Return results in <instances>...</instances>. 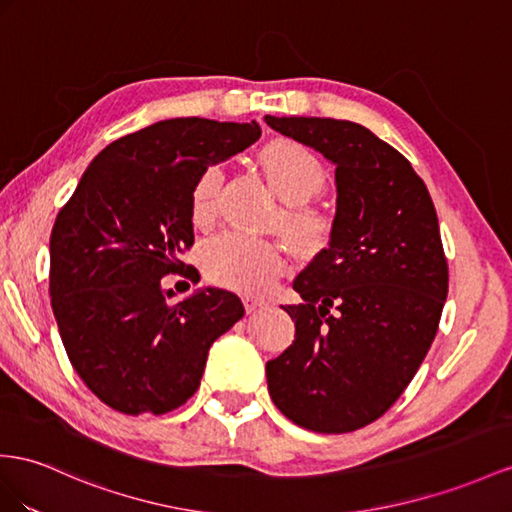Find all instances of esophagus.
Segmentation results:
<instances>
[{
	"label": "esophagus",
	"mask_w": 512,
	"mask_h": 512,
	"mask_svg": "<svg viewBox=\"0 0 512 512\" xmlns=\"http://www.w3.org/2000/svg\"><path fill=\"white\" fill-rule=\"evenodd\" d=\"M261 305H264V300H259V298H255V296H244V307H246L248 313L257 311Z\"/></svg>",
	"instance_id": "obj_1"
}]
</instances>
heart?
<instances>
[{
    "instance_id": "obj_1",
    "label": "heart",
    "mask_w": 512,
    "mask_h": 512,
    "mask_svg": "<svg viewBox=\"0 0 512 512\" xmlns=\"http://www.w3.org/2000/svg\"><path fill=\"white\" fill-rule=\"evenodd\" d=\"M259 162L270 188L281 201L290 203L281 216V227L298 244H316L324 233V218L309 205L326 186V168L320 157L290 138L268 142L259 153ZM222 168H205L192 188V220L207 227L218 209L222 188ZM201 266L205 277L222 287L259 294L277 281L285 259L281 248L272 242L251 238L244 233H222L201 246Z\"/></svg>"
}]
</instances>
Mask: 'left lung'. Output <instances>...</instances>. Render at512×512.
I'll list each match as a JSON object with an SVG mask.
<instances>
[{
  "label": "left lung",
  "mask_w": 512,
  "mask_h": 512,
  "mask_svg": "<svg viewBox=\"0 0 512 512\" xmlns=\"http://www.w3.org/2000/svg\"><path fill=\"white\" fill-rule=\"evenodd\" d=\"M279 134L333 162L329 246L298 274L285 305L296 339L266 363L277 409L313 432L372 424L413 381L437 335L448 261L426 183L368 127L318 116H266Z\"/></svg>",
  "instance_id": "1"
}]
</instances>
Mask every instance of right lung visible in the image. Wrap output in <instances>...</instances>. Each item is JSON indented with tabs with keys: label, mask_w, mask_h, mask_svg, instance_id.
<instances>
[{
	"label": "right lung",
	"mask_w": 512,
	"mask_h": 512,
	"mask_svg": "<svg viewBox=\"0 0 512 512\" xmlns=\"http://www.w3.org/2000/svg\"><path fill=\"white\" fill-rule=\"evenodd\" d=\"M261 136L253 123L168 119L114 140L51 229L49 294L64 350L95 396L125 415H162L201 385L207 352L244 316L207 287L170 305L162 277L190 266L192 188L207 166Z\"/></svg>",
	"instance_id": "obj_1"
}]
</instances>
